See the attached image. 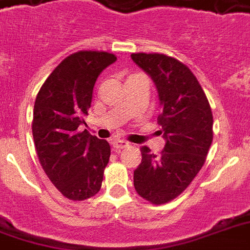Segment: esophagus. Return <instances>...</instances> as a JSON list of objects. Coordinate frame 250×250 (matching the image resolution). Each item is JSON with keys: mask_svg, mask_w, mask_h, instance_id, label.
<instances>
[{"mask_svg": "<svg viewBox=\"0 0 250 250\" xmlns=\"http://www.w3.org/2000/svg\"><path fill=\"white\" fill-rule=\"evenodd\" d=\"M128 146V143L125 142V140H114L112 142V148L114 149H122V148H125Z\"/></svg>", "mask_w": 250, "mask_h": 250, "instance_id": "34e87169", "label": "esophagus"}]
</instances>
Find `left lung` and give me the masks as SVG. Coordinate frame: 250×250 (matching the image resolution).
Instances as JSON below:
<instances>
[{"instance_id":"1","label":"left lung","mask_w":250,"mask_h":250,"mask_svg":"<svg viewBox=\"0 0 250 250\" xmlns=\"http://www.w3.org/2000/svg\"><path fill=\"white\" fill-rule=\"evenodd\" d=\"M153 80L163 112L157 118L165 146L160 155L142 146L133 186L152 205L177 198L195 178L212 143V112L201 83L188 66L163 53H132Z\"/></svg>"}]
</instances>
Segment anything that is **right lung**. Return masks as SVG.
Here are the masks:
<instances>
[{
    "label": "right lung",
    "mask_w": 250,
    "mask_h": 250,
    "mask_svg": "<svg viewBox=\"0 0 250 250\" xmlns=\"http://www.w3.org/2000/svg\"><path fill=\"white\" fill-rule=\"evenodd\" d=\"M117 56L104 51H79L65 57L36 95L32 136L36 155L49 181L70 201L100 191L110 144L89 135L86 125L93 87L101 72Z\"/></svg>",
    "instance_id": "1"
}]
</instances>
